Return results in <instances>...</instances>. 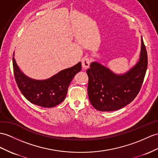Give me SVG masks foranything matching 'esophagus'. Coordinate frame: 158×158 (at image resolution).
Returning a JSON list of instances; mask_svg holds the SVG:
<instances>
[{
    "mask_svg": "<svg viewBox=\"0 0 158 158\" xmlns=\"http://www.w3.org/2000/svg\"><path fill=\"white\" fill-rule=\"evenodd\" d=\"M90 64V58L88 57H84L82 60V68L84 69V70H86L88 68H89Z\"/></svg>",
    "mask_w": 158,
    "mask_h": 158,
    "instance_id": "esophagus-1",
    "label": "esophagus"
}]
</instances>
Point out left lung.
Here are the masks:
<instances>
[{"mask_svg":"<svg viewBox=\"0 0 158 158\" xmlns=\"http://www.w3.org/2000/svg\"><path fill=\"white\" fill-rule=\"evenodd\" d=\"M139 61L124 74H118L109 68L93 61L86 73L88 94L92 105L100 111H114L132 102L139 93L148 67V54L141 38Z\"/></svg>","mask_w":158,"mask_h":158,"instance_id":"left-lung-1","label":"left lung"}]
</instances>
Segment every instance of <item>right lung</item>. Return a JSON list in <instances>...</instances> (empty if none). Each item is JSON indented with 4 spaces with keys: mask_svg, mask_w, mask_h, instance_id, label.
Instances as JSON below:
<instances>
[{
    "mask_svg": "<svg viewBox=\"0 0 158 158\" xmlns=\"http://www.w3.org/2000/svg\"><path fill=\"white\" fill-rule=\"evenodd\" d=\"M13 57L15 80L23 95L29 102L45 108H52L66 98L68 88L74 76L82 69L81 62L61 70L45 80H36L26 76Z\"/></svg>",
    "mask_w": 158,
    "mask_h": 158,
    "instance_id": "right-lung-1",
    "label": "right lung"
}]
</instances>
